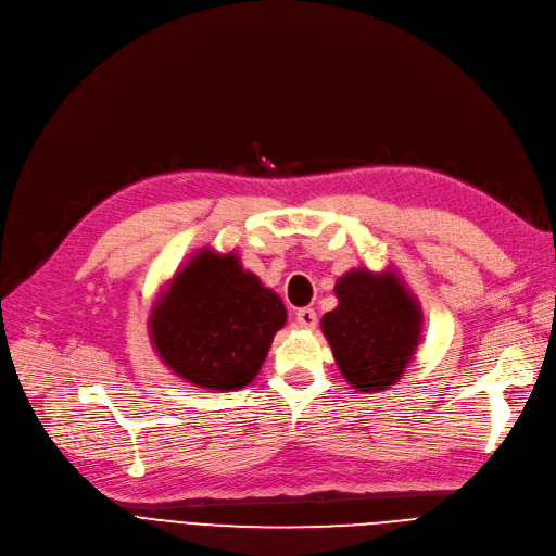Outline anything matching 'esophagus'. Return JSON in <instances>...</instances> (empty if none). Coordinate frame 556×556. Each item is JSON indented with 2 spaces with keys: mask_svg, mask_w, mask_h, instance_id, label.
Instances as JSON below:
<instances>
[{
  "mask_svg": "<svg viewBox=\"0 0 556 556\" xmlns=\"http://www.w3.org/2000/svg\"><path fill=\"white\" fill-rule=\"evenodd\" d=\"M293 320H295V326H298V328L314 330V328H316V324H318V316H316V312H314V309H298V312H295V316H293Z\"/></svg>",
  "mask_w": 556,
  "mask_h": 556,
  "instance_id": "esophagus-1",
  "label": "esophagus"
}]
</instances>
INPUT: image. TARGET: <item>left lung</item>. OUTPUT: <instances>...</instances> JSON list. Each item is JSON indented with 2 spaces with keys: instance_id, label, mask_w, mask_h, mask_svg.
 <instances>
[{
  "instance_id": "8db88e82",
  "label": "left lung",
  "mask_w": 556,
  "mask_h": 556,
  "mask_svg": "<svg viewBox=\"0 0 556 556\" xmlns=\"http://www.w3.org/2000/svg\"><path fill=\"white\" fill-rule=\"evenodd\" d=\"M339 307L320 320L344 379L357 390H386L414 357L420 314L392 277L353 270L337 281Z\"/></svg>"
}]
</instances>
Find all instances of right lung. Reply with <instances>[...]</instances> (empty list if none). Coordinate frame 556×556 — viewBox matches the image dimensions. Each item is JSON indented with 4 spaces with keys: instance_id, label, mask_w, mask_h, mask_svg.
<instances>
[{
    "instance_id": "obj_1",
    "label": "right lung",
    "mask_w": 556,
    "mask_h": 556,
    "mask_svg": "<svg viewBox=\"0 0 556 556\" xmlns=\"http://www.w3.org/2000/svg\"><path fill=\"white\" fill-rule=\"evenodd\" d=\"M286 324L277 293L228 254L203 252L173 279L150 326L159 355L182 379L236 390L258 374Z\"/></svg>"
}]
</instances>
